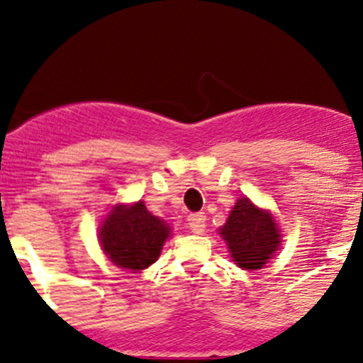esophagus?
<instances>
[{
  "mask_svg": "<svg viewBox=\"0 0 363 363\" xmlns=\"http://www.w3.org/2000/svg\"><path fill=\"white\" fill-rule=\"evenodd\" d=\"M188 226L194 233L201 235L206 228V215L204 213H191L188 217Z\"/></svg>",
  "mask_w": 363,
  "mask_h": 363,
  "instance_id": "1",
  "label": "esophagus"
}]
</instances>
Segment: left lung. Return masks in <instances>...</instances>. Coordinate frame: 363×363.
Listing matches in <instances>:
<instances>
[{"mask_svg":"<svg viewBox=\"0 0 363 363\" xmlns=\"http://www.w3.org/2000/svg\"><path fill=\"white\" fill-rule=\"evenodd\" d=\"M226 240L231 259L242 269H262L279 251L280 231L273 215L260 210L247 197H240L230 211L226 224L218 230Z\"/></svg>","mask_w":363,"mask_h":363,"instance_id":"8db88e82","label":"left lung"}]
</instances>
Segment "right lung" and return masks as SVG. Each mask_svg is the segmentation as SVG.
<instances>
[{"mask_svg":"<svg viewBox=\"0 0 363 363\" xmlns=\"http://www.w3.org/2000/svg\"><path fill=\"white\" fill-rule=\"evenodd\" d=\"M172 228L146 210L145 202L117 204L99 228V244L112 264L133 273L152 266Z\"/></svg>","mask_w":363,"mask_h":363,"instance_id":"right-lung-1","label":"right lung"}]
</instances>
